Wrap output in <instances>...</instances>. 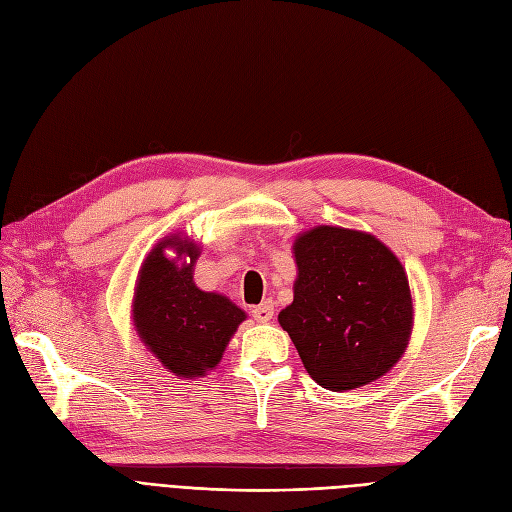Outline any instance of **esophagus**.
Listing matches in <instances>:
<instances>
[{"label":"esophagus","instance_id":"obj_1","mask_svg":"<svg viewBox=\"0 0 512 512\" xmlns=\"http://www.w3.org/2000/svg\"><path fill=\"white\" fill-rule=\"evenodd\" d=\"M253 317H255L259 323L272 321V317H274V302H272V300H266V302H261L259 306H255V308H253Z\"/></svg>","mask_w":512,"mask_h":512}]
</instances>
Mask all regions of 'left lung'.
Instances as JSON below:
<instances>
[{
  "label": "left lung",
  "mask_w": 512,
  "mask_h": 512,
  "mask_svg": "<svg viewBox=\"0 0 512 512\" xmlns=\"http://www.w3.org/2000/svg\"><path fill=\"white\" fill-rule=\"evenodd\" d=\"M298 278L278 323L323 389L349 391L387 374L412 332L400 259L372 234L319 225L293 242Z\"/></svg>",
  "instance_id": "left-lung-1"
}]
</instances>
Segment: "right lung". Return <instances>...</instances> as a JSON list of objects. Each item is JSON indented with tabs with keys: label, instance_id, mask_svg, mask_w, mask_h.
I'll use <instances>...</instances> for the list:
<instances>
[{
	"label": "right lung",
	"instance_id": "obj_1",
	"mask_svg": "<svg viewBox=\"0 0 512 512\" xmlns=\"http://www.w3.org/2000/svg\"><path fill=\"white\" fill-rule=\"evenodd\" d=\"M166 248L190 257L178 264ZM200 246L178 234L163 238L144 259L131 315L140 340L166 370L176 376H204L219 364L225 346L246 319L232 300L221 293L202 291L193 283V263Z\"/></svg>",
	"mask_w": 512,
	"mask_h": 512
}]
</instances>
